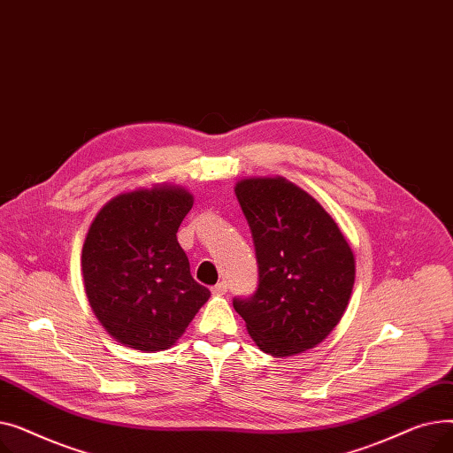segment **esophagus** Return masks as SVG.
I'll return each instance as SVG.
<instances>
[{
    "mask_svg": "<svg viewBox=\"0 0 453 453\" xmlns=\"http://www.w3.org/2000/svg\"><path fill=\"white\" fill-rule=\"evenodd\" d=\"M211 292H212V296H224V294L227 292V284H226V282L214 284V287L211 288Z\"/></svg>",
    "mask_w": 453,
    "mask_h": 453,
    "instance_id": "1",
    "label": "esophagus"
}]
</instances>
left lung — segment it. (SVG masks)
Here are the masks:
<instances>
[{
  "instance_id": "left-lung-1",
  "label": "left lung",
  "mask_w": 453,
  "mask_h": 453,
  "mask_svg": "<svg viewBox=\"0 0 453 453\" xmlns=\"http://www.w3.org/2000/svg\"><path fill=\"white\" fill-rule=\"evenodd\" d=\"M234 195L250 224L258 287L234 297L250 336L272 356L314 349L334 328L354 287V255L338 224L303 188L277 178H248Z\"/></svg>"
}]
</instances>
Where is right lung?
<instances>
[{"mask_svg":"<svg viewBox=\"0 0 453 453\" xmlns=\"http://www.w3.org/2000/svg\"><path fill=\"white\" fill-rule=\"evenodd\" d=\"M193 202L181 187L154 185L111 198L93 219L82 248L84 288L119 343L169 349L209 299L176 239Z\"/></svg>","mask_w":453,"mask_h":453,"instance_id":"1","label":"right lung"}]
</instances>
